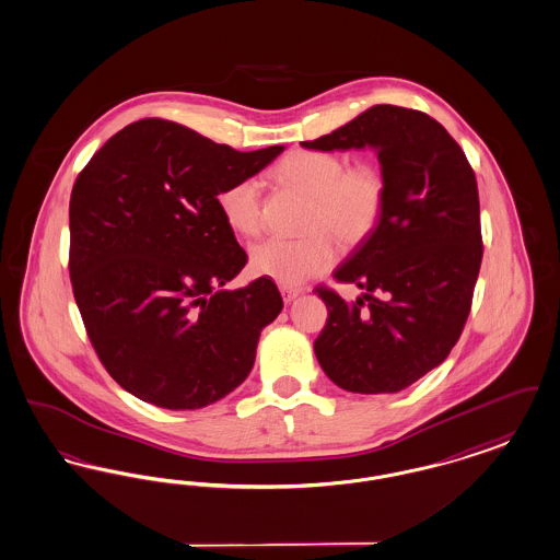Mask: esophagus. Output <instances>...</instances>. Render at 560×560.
Returning <instances> with one entry per match:
<instances>
[{"instance_id":"34e87169","label":"esophagus","mask_w":560,"mask_h":560,"mask_svg":"<svg viewBox=\"0 0 560 560\" xmlns=\"http://www.w3.org/2000/svg\"><path fill=\"white\" fill-rule=\"evenodd\" d=\"M302 291L300 290H291V288H281V295H283V302L285 304H290L291 300H295L298 295H300Z\"/></svg>"}]
</instances>
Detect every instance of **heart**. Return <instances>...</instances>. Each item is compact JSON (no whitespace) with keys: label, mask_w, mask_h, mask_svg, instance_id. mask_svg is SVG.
Returning <instances> with one entry per match:
<instances>
[{"label":"heart","mask_w":560,"mask_h":560,"mask_svg":"<svg viewBox=\"0 0 560 560\" xmlns=\"http://www.w3.org/2000/svg\"><path fill=\"white\" fill-rule=\"evenodd\" d=\"M275 177L308 198L302 237H272L252 247L254 272L283 288H300L334 265V242L343 249L360 246L377 229L385 208L387 180L377 164L348 162L318 150H295L283 158ZM224 223L242 237L262 233V187L256 177H242L219 191Z\"/></svg>","instance_id":"obj_1"}]
</instances>
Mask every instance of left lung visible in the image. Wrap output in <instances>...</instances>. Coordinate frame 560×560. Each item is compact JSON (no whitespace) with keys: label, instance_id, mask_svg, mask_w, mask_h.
Segmentation results:
<instances>
[{"label":"left lung","instance_id":"1","mask_svg":"<svg viewBox=\"0 0 560 560\" xmlns=\"http://www.w3.org/2000/svg\"><path fill=\"white\" fill-rule=\"evenodd\" d=\"M302 145L377 152L380 224L334 275L364 293L350 304L316 288L329 318L314 354L341 389L400 392L442 364L465 329L483 256L475 173L438 120L389 104Z\"/></svg>","mask_w":560,"mask_h":560}]
</instances>
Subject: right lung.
I'll list each match as a JSON object with an SVG mask.
<instances>
[{
	"label": "right lung",
	"instance_id": "add662e5",
	"mask_svg": "<svg viewBox=\"0 0 560 560\" xmlns=\"http://www.w3.org/2000/svg\"><path fill=\"white\" fill-rule=\"evenodd\" d=\"M281 152H237L143 118L79 173L68 208L72 293L95 354L135 398L196 410L249 375L283 300L269 277L223 290L247 256L217 198Z\"/></svg>",
	"mask_w": 560,
	"mask_h": 560
}]
</instances>
